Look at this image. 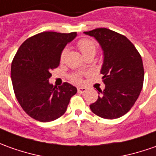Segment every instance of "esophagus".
<instances>
[{
  "mask_svg": "<svg viewBox=\"0 0 156 156\" xmlns=\"http://www.w3.org/2000/svg\"><path fill=\"white\" fill-rule=\"evenodd\" d=\"M87 89L86 88H84V87H78V93H80V94H83V93H84V92H86Z\"/></svg>",
  "mask_w": 156,
  "mask_h": 156,
  "instance_id": "1",
  "label": "esophagus"
}]
</instances>
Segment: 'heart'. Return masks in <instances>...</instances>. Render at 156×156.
Returning <instances> with one entry per match:
<instances>
[{
  "label": "heart",
  "mask_w": 156,
  "mask_h": 156,
  "mask_svg": "<svg viewBox=\"0 0 156 156\" xmlns=\"http://www.w3.org/2000/svg\"><path fill=\"white\" fill-rule=\"evenodd\" d=\"M77 45H78L79 50L81 51L83 56H85V57L87 55H95L96 52V49H97V46H96V42L90 40V39H88V38H82V39L78 40ZM67 52H68V49L66 48H64L61 50L60 55V62L64 61ZM70 78H71V80L74 83L82 82V74L80 73H76L72 74Z\"/></svg>",
  "instance_id": "1"
}]
</instances>
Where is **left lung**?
<instances>
[{
    "mask_svg": "<svg viewBox=\"0 0 156 156\" xmlns=\"http://www.w3.org/2000/svg\"><path fill=\"white\" fill-rule=\"evenodd\" d=\"M84 33L96 38L104 54L101 73L105 89L99 90L100 96L90 108L101 118H119L129 112L140 95L144 78L142 57L128 38L114 30L97 28Z\"/></svg>",
    "mask_w": 156,
    "mask_h": 156,
    "instance_id": "8db88e82",
    "label": "left lung"
}]
</instances>
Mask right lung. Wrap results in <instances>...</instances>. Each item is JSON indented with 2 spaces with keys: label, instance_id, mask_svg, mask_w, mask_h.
Here are the masks:
<instances>
[{
  "label": "right lung",
  "instance_id": "1",
  "mask_svg": "<svg viewBox=\"0 0 156 156\" xmlns=\"http://www.w3.org/2000/svg\"><path fill=\"white\" fill-rule=\"evenodd\" d=\"M77 32L43 31L26 39L12 60L11 78L16 98L31 118L40 122L57 119L66 113L77 88L64 83L58 88L48 83L52 70L60 65L61 50Z\"/></svg>",
  "mask_w": 156,
  "mask_h": 156
}]
</instances>
